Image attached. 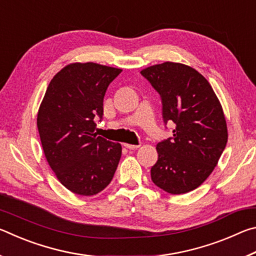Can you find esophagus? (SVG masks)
<instances>
[{
  "label": "esophagus",
  "mask_w": 256,
  "mask_h": 256,
  "mask_svg": "<svg viewBox=\"0 0 256 256\" xmlns=\"http://www.w3.org/2000/svg\"><path fill=\"white\" fill-rule=\"evenodd\" d=\"M124 146H125V148L130 149V150H134V149H138L140 146H138V144H124Z\"/></svg>",
  "instance_id": "1"
}]
</instances>
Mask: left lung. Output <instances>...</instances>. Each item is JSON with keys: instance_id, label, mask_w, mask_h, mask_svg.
I'll return each instance as SVG.
<instances>
[{"instance_id": "left-lung-1", "label": "left lung", "mask_w": 256, "mask_h": 256, "mask_svg": "<svg viewBox=\"0 0 256 256\" xmlns=\"http://www.w3.org/2000/svg\"><path fill=\"white\" fill-rule=\"evenodd\" d=\"M141 74L160 94L164 123L176 125L172 138L157 144L151 180L167 193L190 192L209 177L226 148L222 107L206 78L185 64H156Z\"/></svg>"}]
</instances>
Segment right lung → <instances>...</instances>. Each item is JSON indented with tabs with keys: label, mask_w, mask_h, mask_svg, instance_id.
Listing matches in <instances>:
<instances>
[{
	"label": "right lung",
	"mask_w": 256,
	"mask_h": 256,
	"mask_svg": "<svg viewBox=\"0 0 256 256\" xmlns=\"http://www.w3.org/2000/svg\"><path fill=\"white\" fill-rule=\"evenodd\" d=\"M120 72L92 62L68 64L50 80L38 110L47 162L62 185L79 196L102 192L122 156V146L94 132L106 90Z\"/></svg>",
	"instance_id": "add662e5"
}]
</instances>
